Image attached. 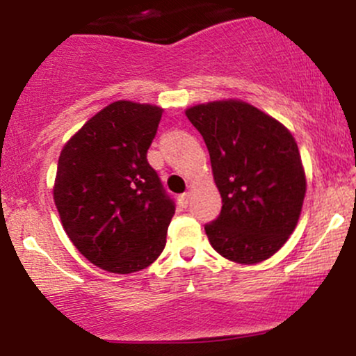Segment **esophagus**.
<instances>
[{"mask_svg": "<svg viewBox=\"0 0 356 356\" xmlns=\"http://www.w3.org/2000/svg\"><path fill=\"white\" fill-rule=\"evenodd\" d=\"M189 201H191V194H189V192H186V194H181V195H179V199H177L179 206H181V207L189 206Z\"/></svg>", "mask_w": 356, "mask_h": 356, "instance_id": "obj_1", "label": "esophagus"}]
</instances>
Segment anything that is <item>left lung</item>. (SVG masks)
<instances>
[{"mask_svg":"<svg viewBox=\"0 0 356 356\" xmlns=\"http://www.w3.org/2000/svg\"><path fill=\"white\" fill-rule=\"evenodd\" d=\"M186 115L206 142L222 197L218 219L204 226L211 246L239 264L268 259L295 231L305 201L295 137L243 100L194 105Z\"/></svg>","mask_w":356,"mask_h":356,"instance_id":"left-lung-1","label":"left lung"}]
</instances>
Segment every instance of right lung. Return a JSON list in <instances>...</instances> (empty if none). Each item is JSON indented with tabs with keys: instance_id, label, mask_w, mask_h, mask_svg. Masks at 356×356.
<instances>
[{
	"instance_id": "1",
	"label": "right lung",
	"mask_w": 356,
	"mask_h": 356,
	"mask_svg": "<svg viewBox=\"0 0 356 356\" xmlns=\"http://www.w3.org/2000/svg\"><path fill=\"white\" fill-rule=\"evenodd\" d=\"M161 107L118 100L61 149L53 199L63 229L92 264L140 271L165 248L175 206L147 162Z\"/></svg>"
}]
</instances>
